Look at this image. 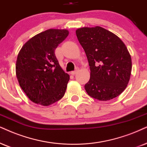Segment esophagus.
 <instances>
[{
    "label": "esophagus",
    "instance_id": "esophagus-1",
    "mask_svg": "<svg viewBox=\"0 0 147 147\" xmlns=\"http://www.w3.org/2000/svg\"><path fill=\"white\" fill-rule=\"evenodd\" d=\"M77 72H78V69H76V70H75V71L70 72V74H71L72 75H75L77 73Z\"/></svg>",
    "mask_w": 147,
    "mask_h": 147
}]
</instances>
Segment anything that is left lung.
<instances>
[{"mask_svg":"<svg viewBox=\"0 0 147 147\" xmlns=\"http://www.w3.org/2000/svg\"><path fill=\"white\" fill-rule=\"evenodd\" d=\"M76 34L90 68V79L85 85L87 94L101 101L117 97L127 87L131 72V55L125 45L100 26L80 28Z\"/></svg>","mask_w":147,"mask_h":147,"instance_id":"1","label":"left lung"}]
</instances>
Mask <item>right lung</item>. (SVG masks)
<instances>
[{"instance_id": "right-lung-1", "label": "right lung", "mask_w": 147, "mask_h": 147, "mask_svg": "<svg viewBox=\"0 0 147 147\" xmlns=\"http://www.w3.org/2000/svg\"><path fill=\"white\" fill-rule=\"evenodd\" d=\"M68 34L65 29L47 30L29 39L20 49L16 76L33 102L47 107L64 96L70 76L59 64L55 50Z\"/></svg>"}]
</instances>
